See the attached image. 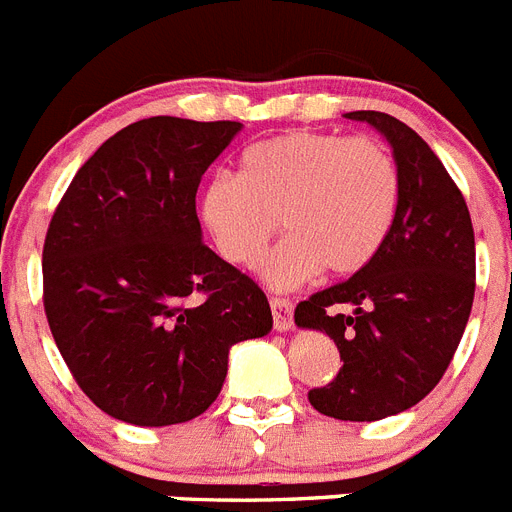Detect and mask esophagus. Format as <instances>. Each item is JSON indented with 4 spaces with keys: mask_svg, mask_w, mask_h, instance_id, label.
<instances>
[{
    "mask_svg": "<svg viewBox=\"0 0 512 512\" xmlns=\"http://www.w3.org/2000/svg\"><path fill=\"white\" fill-rule=\"evenodd\" d=\"M270 309H273V325H276V330H289L294 325V317H291L294 304H291V299H286V296H270Z\"/></svg>",
    "mask_w": 512,
    "mask_h": 512,
    "instance_id": "obj_1",
    "label": "esophagus"
}]
</instances>
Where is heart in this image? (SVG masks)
Returning <instances> with one entry per match:
<instances>
[{"label": "heart", "mask_w": 512, "mask_h": 512, "mask_svg": "<svg viewBox=\"0 0 512 512\" xmlns=\"http://www.w3.org/2000/svg\"><path fill=\"white\" fill-rule=\"evenodd\" d=\"M398 166L380 140L294 130L252 143L239 176L216 174L200 197V218L218 255L252 268L281 229L289 236L263 263L276 289L320 273L351 276L380 252L395 208Z\"/></svg>", "instance_id": "heart-1"}]
</instances>
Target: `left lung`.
I'll use <instances>...</instances> for the list:
<instances>
[{"label": "left lung", "mask_w": 512, "mask_h": 512, "mask_svg": "<svg viewBox=\"0 0 512 512\" xmlns=\"http://www.w3.org/2000/svg\"><path fill=\"white\" fill-rule=\"evenodd\" d=\"M346 117L393 145L398 208L369 265L296 304L294 320L328 333L343 362L309 403L341 422H377L416 406L453 362L474 304L476 244L463 192L409 124L382 111Z\"/></svg>", "instance_id": "left-lung-1"}]
</instances>
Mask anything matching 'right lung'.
Segmentation results:
<instances>
[{"label": "right lung", "mask_w": 512, "mask_h": 512, "mask_svg": "<svg viewBox=\"0 0 512 512\" xmlns=\"http://www.w3.org/2000/svg\"><path fill=\"white\" fill-rule=\"evenodd\" d=\"M239 122L150 117L77 169L44 239V309L98 409L137 427L203 414L229 349L273 328L268 296L203 242L195 195Z\"/></svg>", "instance_id": "obj_1"}]
</instances>
